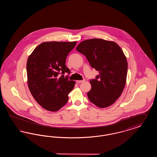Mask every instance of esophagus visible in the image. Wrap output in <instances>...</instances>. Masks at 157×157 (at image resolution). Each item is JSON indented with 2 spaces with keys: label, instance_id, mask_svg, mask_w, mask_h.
Listing matches in <instances>:
<instances>
[{
  "label": "esophagus",
  "instance_id": "esophagus-1",
  "mask_svg": "<svg viewBox=\"0 0 157 157\" xmlns=\"http://www.w3.org/2000/svg\"><path fill=\"white\" fill-rule=\"evenodd\" d=\"M85 80V79H83V80H79V81H76V83H81V82H84Z\"/></svg>",
  "mask_w": 157,
  "mask_h": 157
}]
</instances>
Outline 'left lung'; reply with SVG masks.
<instances>
[{
    "mask_svg": "<svg viewBox=\"0 0 157 157\" xmlns=\"http://www.w3.org/2000/svg\"><path fill=\"white\" fill-rule=\"evenodd\" d=\"M76 50L99 72L95 79L90 80L89 100L99 108L113 104L121 95L127 79L128 63L121 48L114 42L92 39L82 41Z\"/></svg>",
    "mask_w": 157,
    "mask_h": 157,
    "instance_id": "left-lung-1",
    "label": "left lung"
}]
</instances>
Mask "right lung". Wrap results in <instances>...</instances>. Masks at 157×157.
Instances as JSON below:
<instances>
[{"label":"right lung","mask_w":157,"mask_h":157,"mask_svg":"<svg viewBox=\"0 0 157 157\" xmlns=\"http://www.w3.org/2000/svg\"><path fill=\"white\" fill-rule=\"evenodd\" d=\"M76 45V42H44L28 58L29 89L37 103L48 111H57L63 106L68 101V94L74 88L75 81L68 79L71 71L65 63ZM65 73L68 74L65 78H59Z\"/></svg>","instance_id":"add662e5"}]
</instances>
